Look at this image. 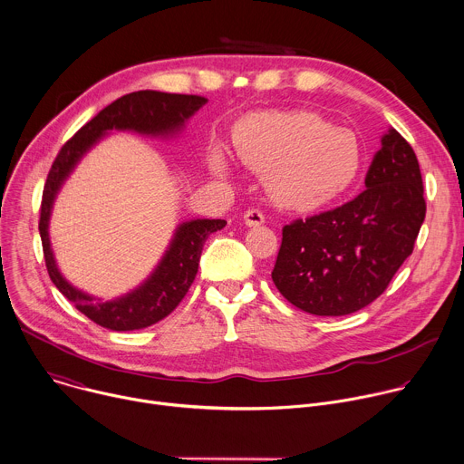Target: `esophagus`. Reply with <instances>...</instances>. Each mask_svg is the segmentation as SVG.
<instances>
[{"label": "esophagus", "mask_w": 464, "mask_h": 464, "mask_svg": "<svg viewBox=\"0 0 464 464\" xmlns=\"http://www.w3.org/2000/svg\"><path fill=\"white\" fill-rule=\"evenodd\" d=\"M244 222H246V226H249V227L262 226V224H264V215H262V211H258V209H247V211L244 213Z\"/></svg>", "instance_id": "1"}]
</instances>
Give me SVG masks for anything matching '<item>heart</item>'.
<instances>
[{
    "label": "heart",
    "instance_id": "obj_1",
    "mask_svg": "<svg viewBox=\"0 0 464 464\" xmlns=\"http://www.w3.org/2000/svg\"><path fill=\"white\" fill-rule=\"evenodd\" d=\"M238 157L266 173L271 198L293 211H315L343 195L361 168L355 134L305 111H266L244 118L235 132ZM215 164L224 169L217 154Z\"/></svg>",
    "mask_w": 464,
    "mask_h": 464
}]
</instances>
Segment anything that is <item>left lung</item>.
<instances>
[{
  "label": "left lung",
  "mask_w": 464,
  "mask_h": 464,
  "mask_svg": "<svg viewBox=\"0 0 464 464\" xmlns=\"http://www.w3.org/2000/svg\"><path fill=\"white\" fill-rule=\"evenodd\" d=\"M352 202L282 229L271 273L298 310L350 315L372 304L411 255L424 222L420 169L410 143L390 127Z\"/></svg>",
  "instance_id": "8db88e82"
}]
</instances>
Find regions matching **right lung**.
Segmentation results:
<instances>
[{"mask_svg": "<svg viewBox=\"0 0 464 464\" xmlns=\"http://www.w3.org/2000/svg\"><path fill=\"white\" fill-rule=\"evenodd\" d=\"M208 103L195 94H169L160 91H138L125 94L102 109L58 152L49 171L40 215V237L51 280L69 298L76 310L92 323L112 332L147 328L168 317L191 287L204 242L226 226V220L195 218L182 222L152 273L129 293L112 300L96 298L74 287L58 269L49 237L54 200L85 154L112 130H130L150 138H173L186 129L188 120Z\"/></svg>", "mask_w": 464, "mask_h": 464, "instance_id": "obj_1", "label": "right lung"}]
</instances>
